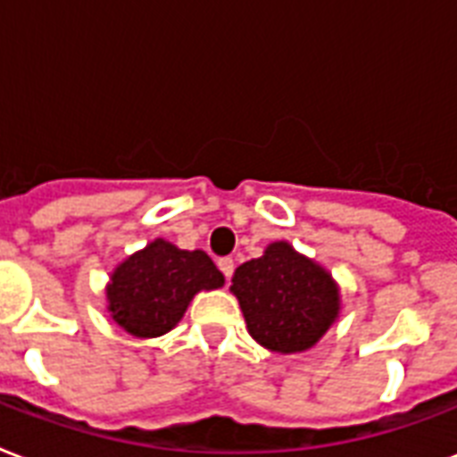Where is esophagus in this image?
Here are the masks:
<instances>
[{
    "label": "esophagus",
    "mask_w": 457,
    "mask_h": 457,
    "mask_svg": "<svg viewBox=\"0 0 457 457\" xmlns=\"http://www.w3.org/2000/svg\"><path fill=\"white\" fill-rule=\"evenodd\" d=\"M218 266H220L222 275H225V280H229V278H232V273H235V261L229 259V256H225V259L218 261Z\"/></svg>",
    "instance_id": "1"
}]
</instances>
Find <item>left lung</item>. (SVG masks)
<instances>
[{"instance_id": "1", "label": "left lung", "mask_w": 457, "mask_h": 457, "mask_svg": "<svg viewBox=\"0 0 457 457\" xmlns=\"http://www.w3.org/2000/svg\"><path fill=\"white\" fill-rule=\"evenodd\" d=\"M253 340L273 353H304L337 316V287L321 266L275 242L261 259L242 263L232 278Z\"/></svg>"}]
</instances>
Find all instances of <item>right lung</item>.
Here are the masks:
<instances>
[{
	"label": "right lung",
	"instance_id": "add662e5",
	"mask_svg": "<svg viewBox=\"0 0 457 457\" xmlns=\"http://www.w3.org/2000/svg\"><path fill=\"white\" fill-rule=\"evenodd\" d=\"M225 283L205 252L177 249L155 239L112 273L107 299L112 319L136 337H158L182 319L191 297Z\"/></svg>",
	"mask_w": 457,
	"mask_h": 457
}]
</instances>
